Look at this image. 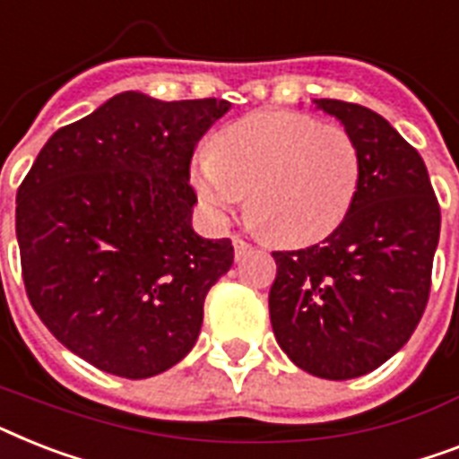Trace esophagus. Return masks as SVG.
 I'll return each instance as SVG.
<instances>
[{
    "label": "esophagus",
    "instance_id": "1",
    "mask_svg": "<svg viewBox=\"0 0 459 459\" xmlns=\"http://www.w3.org/2000/svg\"><path fill=\"white\" fill-rule=\"evenodd\" d=\"M233 249H236V262H242L252 252V245L247 240H242V238L233 236Z\"/></svg>",
    "mask_w": 459,
    "mask_h": 459
}]
</instances>
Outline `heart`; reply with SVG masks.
<instances>
[{
    "label": "heart",
    "instance_id": "obj_1",
    "mask_svg": "<svg viewBox=\"0 0 459 459\" xmlns=\"http://www.w3.org/2000/svg\"><path fill=\"white\" fill-rule=\"evenodd\" d=\"M204 212L226 223L247 203L275 240L307 245L351 212L360 152L351 134L301 113H256L226 126L191 165Z\"/></svg>",
    "mask_w": 459,
    "mask_h": 459
}]
</instances>
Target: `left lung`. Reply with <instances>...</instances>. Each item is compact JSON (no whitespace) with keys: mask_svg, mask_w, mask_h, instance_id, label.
I'll return each instance as SVG.
<instances>
[{"mask_svg":"<svg viewBox=\"0 0 459 459\" xmlns=\"http://www.w3.org/2000/svg\"><path fill=\"white\" fill-rule=\"evenodd\" d=\"M351 134L360 186L351 212L323 242L273 252L271 325L297 368L353 379L411 339L431 288L441 210L424 160L370 108L314 99Z\"/></svg>","mask_w":459,"mask_h":459,"instance_id":"obj_1","label":"left lung"}]
</instances>
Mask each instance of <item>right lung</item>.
Listing matches in <instances>:
<instances>
[{
    "instance_id": "right-lung-1",
    "label": "right lung",
    "mask_w": 459,
    "mask_h": 459,
    "mask_svg": "<svg viewBox=\"0 0 459 459\" xmlns=\"http://www.w3.org/2000/svg\"><path fill=\"white\" fill-rule=\"evenodd\" d=\"M229 110L219 99L122 91L58 129L18 188L30 304L99 370L145 379L195 346L204 297L233 264V245L193 230L188 167Z\"/></svg>"
}]
</instances>
